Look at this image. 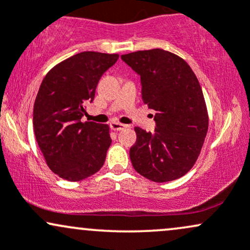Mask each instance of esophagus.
<instances>
[{
	"mask_svg": "<svg viewBox=\"0 0 250 250\" xmlns=\"http://www.w3.org/2000/svg\"><path fill=\"white\" fill-rule=\"evenodd\" d=\"M128 125H122V123H119V122H116V121H113L110 123V128L113 129V130H115V131H119V130H122V129H125V128H127Z\"/></svg>",
	"mask_w": 250,
	"mask_h": 250,
	"instance_id": "obj_1",
	"label": "esophagus"
}]
</instances>
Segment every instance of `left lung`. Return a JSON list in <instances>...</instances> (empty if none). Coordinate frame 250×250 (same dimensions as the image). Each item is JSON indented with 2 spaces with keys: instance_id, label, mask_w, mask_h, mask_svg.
Wrapping results in <instances>:
<instances>
[{
  "instance_id": "1",
  "label": "left lung",
  "mask_w": 250,
  "mask_h": 250,
  "mask_svg": "<svg viewBox=\"0 0 250 250\" xmlns=\"http://www.w3.org/2000/svg\"><path fill=\"white\" fill-rule=\"evenodd\" d=\"M141 79L142 101L156 111L154 133L136 127L130 148L135 170L154 182L187 174L208 131V113L196 75L181 57L163 49L121 55Z\"/></svg>"
}]
</instances>
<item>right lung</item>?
I'll return each instance as SVG.
<instances>
[{"label":"right lung","instance_id":"right-lung-1","mask_svg":"<svg viewBox=\"0 0 250 250\" xmlns=\"http://www.w3.org/2000/svg\"><path fill=\"white\" fill-rule=\"evenodd\" d=\"M117 59V54L83 51L43 79L34 103V131L48 167L62 179H87L104 163L111 143L108 125L81 120L103 73Z\"/></svg>","mask_w":250,"mask_h":250}]
</instances>
